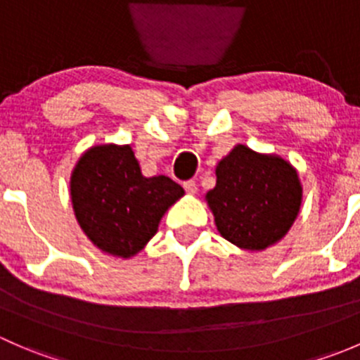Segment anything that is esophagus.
<instances>
[{"instance_id": "esophagus-1", "label": "esophagus", "mask_w": 360, "mask_h": 360, "mask_svg": "<svg viewBox=\"0 0 360 360\" xmlns=\"http://www.w3.org/2000/svg\"><path fill=\"white\" fill-rule=\"evenodd\" d=\"M183 186H184V190H186L188 195H195L198 191V186H197V183H195V181H186Z\"/></svg>"}]
</instances>
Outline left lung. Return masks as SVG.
<instances>
[{"mask_svg":"<svg viewBox=\"0 0 360 360\" xmlns=\"http://www.w3.org/2000/svg\"><path fill=\"white\" fill-rule=\"evenodd\" d=\"M205 202L221 237L254 252L288 235L300 214L303 186L285 158L237 144L216 165V186Z\"/></svg>","mask_w":360,"mask_h":360,"instance_id":"obj_1","label":"left lung"}]
</instances>
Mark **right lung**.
Wrapping results in <instances>:
<instances>
[{
    "instance_id": "obj_1",
    "label": "right lung",
    "mask_w": 360,
    "mask_h": 360,
    "mask_svg": "<svg viewBox=\"0 0 360 360\" xmlns=\"http://www.w3.org/2000/svg\"><path fill=\"white\" fill-rule=\"evenodd\" d=\"M83 233L110 256H136L155 237L163 214L184 197L167 176L146 177L130 144H97L76 162L69 181Z\"/></svg>"
}]
</instances>
